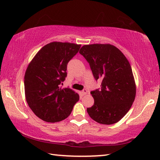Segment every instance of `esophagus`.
Masks as SVG:
<instances>
[{
    "label": "esophagus",
    "instance_id": "34e87169",
    "mask_svg": "<svg viewBox=\"0 0 160 160\" xmlns=\"http://www.w3.org/2000/svg\"><path fill=\"white\" fill-rule=\"evenodd\" d=\"M87 92H88L87 90L86 89H84L82 91V92H81V93H82V94L84 95H84H86V94L87 93Z\"/></svg>",
    "mask_w": 160,
    "mask_h": 160
}]
</instances>
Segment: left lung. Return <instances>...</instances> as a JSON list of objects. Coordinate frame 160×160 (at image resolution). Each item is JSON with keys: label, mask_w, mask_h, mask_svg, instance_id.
<instances>
[{"label": "left lung", "mask_w": 160, "mask_h": 160, "mask_svg": "<svg viewBox=\"0 0 160 160\" xmlns=\"http://www.w3.org/2000/svg\"><path fill=\"white\" fill-rule=\"evenodd\" d=\"M79 53L89 62L95 79L102 81L100 89L91 91L94 104L87 108L88 114L100 124L116 123L130 109L136 94L130 63L109 44L84 45Z\"/></svg>", "instance_id": "8db88e82"}]
</instances>
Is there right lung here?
I'll list each match as a JSON object with an SVG mask.
<instances>
[{"mask_svg":"<svg viewBox=\"0 0 160 160\" xmlns=\"http://www.w3.org/2000/svg\"><path fill=\"white\" fill-rule=\"evenodd\" d=\"M80 47L74 43L50 42L36 53L27 68L24 80L27 102L43 121L64 120L79 100L77 93L60 86L67 77L68 62Z\"/></svg>","mask_w":160,"mask_h":160,"instance_id":"1","label":"right lung"}]
</instances>
